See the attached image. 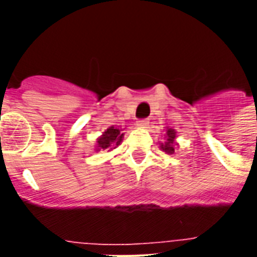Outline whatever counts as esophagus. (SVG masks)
<instances>
[{"instance_id": "obj_1", "label": "esophagus", "mask_w": 257, "mask_h": 257, "mask_svg": "<svg viewBox=\"0 0 257 257\" xmlns=\"http://www.w3.org/2000/svg\"><path fill=\"white\" fill-rule=\"evenodd\" d=\"M148 119H139V121H136V126L142 127V128H145V127L148 126Z\"/></svg>"}]
</instances>
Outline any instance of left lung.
<instances>
[{"label":"left lung","mask_w":257,"mask_h":257,"mask_svg":"<svg viewBox=\"0 0 257 257\" xmlns=\"http://www.w3.org/2000/svg\"><path fill=\"white\" fill-rule=\"evenodd\" d=\"M175 139H176V131L174 128L166 130V142L161 144V149L167 154H172L175 152Z\"/></svg>","instance_id":"left-lung-1"}]
</instances>
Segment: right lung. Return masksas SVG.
Listing matches in <instances>:
<instances>
[{
  "instance_id": "right-lung-1",
  "label": "right lung",
  "mask_w": 257,
  "mask_h": 257,
  "mask_svg": "<svg viewBox=\"0 0 257 257\" xmlns=\"http://www.w3.org/2000/svg\"><path fill=\"white\" fill-rule=\"evenodd\" d=\"M121 131L122 130L114 126L108 127L103 133V135L97 139L96 151H101V149L103 151H106V149L112 151V149L117 148L123 139V133H121Z\"/></svg>"
}]
</instances>
